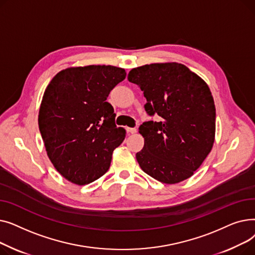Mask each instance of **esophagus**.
<instances>
[{"mask_svg": "<svg viewBox=\"0 0 255 255\" xmlns=\"http://www.w3.org/2000/svg\"><path fill=\"white\" fill-rule=\"evenodd\" d=\"M126 130L128 133H130V134H134V133H136V131H137L135 128H130V127H127Z\"/></svg>", "mask_w": 255, "mask_h": 255, "instance_id": "esophagus-1", "label": "esophagus"}]
</instances>
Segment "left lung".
<instances>
[{"label": "left lung", "mask_w": 255, "mask_h": 255, "mask_svg": "<svg viewBox=\"0 0 255 255\" xmlns=\"http://www.w3.org/2000/svg\"><path fill=\"white\" fill-rule=\"evenodd\" d=\"M128 79L143 92L145 112L161 118L139 127L144 138L142 150L136 153L140 168L164 184L190 178L215 140L216 110L209 86L176 62L136 67Z\"/></svg>", "instance_id": "8db88e82"}]
</instances>
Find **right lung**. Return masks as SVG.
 I'll return each mask as SVG.
<instances>
[{
    "instance_id": "right-lung-1",
    "label": "right lung",
    "mask_w": 255,
    "mask_h": 255,
    "mask_svg": "<svg viewBox=\"0 0 255 255\" xmlns=\"http://www.w3.org/2000/svg\"><path fill=\"white\" fill-rule=\"evenodd\" d=\"M126 77L111 65L69 67L46 87L38 125L47 156L66 180L87 185L109 170L126 130L115 124L110 92Z\"/></svg>"
}]
</instances>
